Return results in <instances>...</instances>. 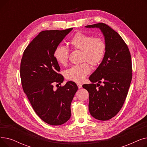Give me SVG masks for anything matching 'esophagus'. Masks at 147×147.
<instances>
[{"label": "esophagus", "mask_w": 147, "mask_h": 147, "mask_svg": "<svg viewBox=\"0 0 147 147\" xmlns=\"http://www.w3.org/2000/svg\"><path fill=\"white\" fill-rule=\"evenodd\" d=\"M77 85H78L79 89H80L82 88V85L80 83H77Z\"/></svg>", "instance_id": "obj_1"}]
</instances>
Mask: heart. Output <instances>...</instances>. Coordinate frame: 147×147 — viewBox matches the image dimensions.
<instances>
[{"instance_id":"heart-1","label":"heart","mask_w":147,"mask_h":147,"mask_svg":"<svg viewBox=\"0 0 147 147\" xmlns=\"http://www.w3.org/2000/svg\"><path fill=\"white\" fill-rule=\"evenodd\" d=\"M74 49L81 51V60L86 61L93 66L99 65L102 61L106 52V44L101 38L95 37L81 32L76 33L69 41ZM69 51L67 48L59 45L54 51V57L57 63L65 65L68 59ZM90 68L86 62L73 65L66 69L65 78L75 82H82L90 73Z\"/></svg>"}]
</instances>
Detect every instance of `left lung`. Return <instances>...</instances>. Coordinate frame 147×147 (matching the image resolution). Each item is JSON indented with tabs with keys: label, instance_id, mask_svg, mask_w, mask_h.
<instances>
[{
	"label": "left lung",
	"instance_id": "1",
	"mask_svg": "<svg viewBox=\"0 0 147 147\" xmlns=\"http://www.w3.org/2000/svg\"><path fill=\"white\" fill-rule=\"evenodd\" d=\"M85 27L100 29L107 48L102 61L89 77L92 83L83 84V88L89 92L92 116L99 120H108L119 112L127 95L132 77L130 53L117 32L104 23Z\"/></svg>",
	"mask_w": 147,
	"mask_h": 147
}]
</instances>
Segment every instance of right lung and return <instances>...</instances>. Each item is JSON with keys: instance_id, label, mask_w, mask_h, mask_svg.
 Wrapping results in <instances>:
<instances>
[{"instance_id": "right-lung-1", "label": "right lung", "mask_w": 147, "mask_h": 147, "mask_svg": "<svg viewBox=\"0 0 147 147\" xmlns=\"http://www.w3.org/2000/svg\"><path fill=\"white\" fill-rule=\"evenodd\" d=\"M72 30L42 31L27 46L21 59L23 90L37 115L51 125H63L69 119L71 103L78 89L71 81L57 90L53 85L54 82L64 81L63 76L58 73L60 67L54 51Z\"/></svg>"}]
</instances>
